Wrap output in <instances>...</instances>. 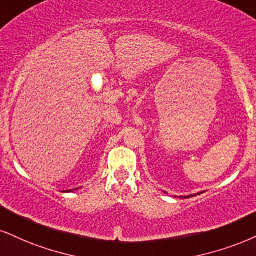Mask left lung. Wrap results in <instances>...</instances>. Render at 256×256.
<instances>
[{"mask_svg": "<svg viewBox=\"0 0 256 256\" xmlns=\"http://www.w3.org/2000/svg\"><path fill=\"white\" fill-rule=\"evenodd\" d=\"M203 194V191H200V192H197V194H188V196H179V197L180 198H190V197H194V196H197V194Z\"/></svg>", "mask_w": 256, "mask_h": 256, "instance_id": "1", "label": "left lung"}]
</instances>
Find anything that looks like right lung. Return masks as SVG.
I'll use <instances>...</instances> for the list:
<instances>
[{"mask_svg": "<svg viewBox=\"0 0 256 256\" xmlns=\"http://www.w3.org/2000/svg\"><path fill=\"white\" fill-rule=\"evenodd\" d=\"M76 190H78V188H76ZM71 191H74V190H66V191H62V192H71Z\"/></svg>", "mask_w": 256, "mask_h": 256, "instance_id": "1", "label": "right lung"}]
</instances>
